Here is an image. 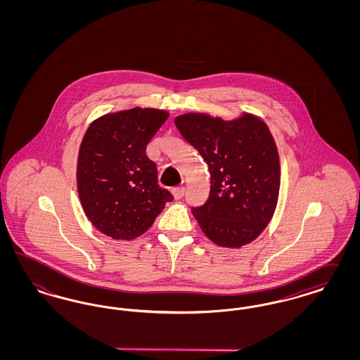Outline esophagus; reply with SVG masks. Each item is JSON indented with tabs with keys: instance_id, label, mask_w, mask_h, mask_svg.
<instances>
[{
	"instance_id": "esophagus-1",
	"label": "esophagus",
	"mask_w": 360,
	"mask_h": 360,
	"mask_svg": "<svg viewBox=\"0 0 360 360\" xmlns=\"http://www.w3.org/2000/svg\"><path fill=\"white\" fill-rule=\"evenodd\" d=\"M172 195L175 200H181L185 195V188L179 186V188H172Z\"/></svg>"
}]
</instances>
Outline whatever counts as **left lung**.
<instances>
[{
	"label": "left lung",
	"mask_w": 360,
	"mask_h": 360,
	"mask_svg": "<svg viewBox=\"0 0 360 360\" xmlns=\"http://www.w3.org/2000/svg\"><path fill=\"white\" fill-rule=\"evenodd\" d=\"M174 122L210 172L205 204L191 209L202 232L226 248L257 239L274 214L281 185L279 156L269 127L250 113L232 121L186 113Z\"/></svg>",
	"instance_id": "obj_1"
}]
</instances>
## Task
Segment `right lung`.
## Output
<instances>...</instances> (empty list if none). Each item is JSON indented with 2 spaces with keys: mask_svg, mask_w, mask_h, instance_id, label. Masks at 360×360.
Instances as JSON below:
<instances>
[{
  "mask_svg": "<svg viewBox=\"0 0 360 360\" xmlns=\"http://www.w3.org/2000/svg\"><path fill=\"white\" fill-rule=\"evenodd\" d=\"M169 119L153 108H134L93 121L82 139L77 186L87 219L103 235L132 240L143 235L172 201L158 185L147 144Z\"/></svg>",
  "mask_w": 360,
  "mask_h": 360,
  "instance_id": "right-lung-1",
  "label": "right lung"
}]
</instances>
